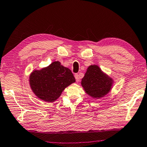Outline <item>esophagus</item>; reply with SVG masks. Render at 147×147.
Wrapping results in <instances>:
<instances>
[{
  "label": "esophagus",
  "mask_w": 147,
  "mask_h": 147,
  "mask_svg": "<svg viewBox=\"0 0 147 147\" xmlns=\"http://www.w3.org/2000/svg\"><path fill=\"white\" fill-rule=\"evenodd\" d=\"M74 77H75V79H76V82H79V75L78 74H76L75 75H74Z\"/></svg>",
  "instance_id": "obj_1"
}]
</instances>
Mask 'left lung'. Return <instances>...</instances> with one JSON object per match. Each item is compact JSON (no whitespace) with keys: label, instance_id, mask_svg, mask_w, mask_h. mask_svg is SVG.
<instances>
[{"label":"left lung","instance_id":"left-lung-1","mask_svg":"<svg viewBox=\"0 0 147 147\" xmlns=\"http://www.w3.org/2000/svg\"><path fill=\"white\" fill-rule=\"evenodd\" d=\"M113 83V80L102 71L96 65L88 67L81 82L86 93L94 98H100L106 95L111 89Z\"/></svg>","mask_w":147,"mask_h":147}]
</instances>
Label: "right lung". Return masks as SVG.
Instances as JSON below:
<instances>
[{
    "instance_id": "right-lung-1",
    "label": "right lung",
    "mask_w": 147,
    "mask_h": 147,
    "mask_svg": "<svg viewBox=\"0 0 147 147\" xmlns=\"http://www.w3.org/2000/svg\"><path fill=\"white\" fill-rule=\"evenodd\" d=\"M29 82L37 97L53 102L67 87L75 82V78L70 69L57 61L40 70H34L30 75Z\"/></svg>"
}]
</instances>
